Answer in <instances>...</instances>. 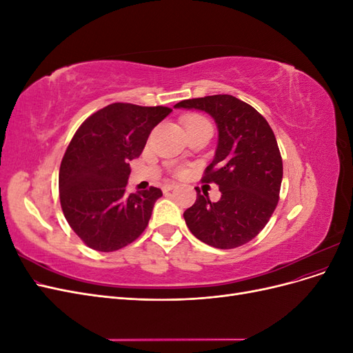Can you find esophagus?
Masks as SVG:
<instances>
[{"mask_svg":"<svg viewBox=\"0 0 353 353\" xmlns=\"http://www.w3.org/2000/svg\"><path fill=\"white\" fill-rule=\"evenodd\" d=\"M176 187H178V185L174 184V183H172V184H165V185H163V191H165V193H168V191L174 190V188H176Z\"/></svg>","mask_w":353,"mask_h":353,"instance_id":"34e87169","label":"esophagus"}]
</instances>
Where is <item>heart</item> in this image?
I'll list each match as a JSON object with an SVG mask.
<instances>
[{
    "mask_svg": "<svg viewBox=\"0 0 353 353\" xmlns=\"http://www.w3.org/2000/svg\"><path fill=\"white\" fill-rule=\"evenodd\" d=\"M199 122H208L205 117H201V116H197V114H193V116H188L187 119H185V126L187 125H191V123H199Z\"/></svg>",
    "mask_w": 353,
    "mask_h": 353,
    "instance_id": "b5f03b06",
    "label": "heart"
}]
</instances>
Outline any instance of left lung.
<instances>
[{"label":"left lung","mask_w":353,"mask_h":353,"mask_svg":"<svg viewBox=\"0 0 353 353\" xmlns=\"http://www.w3.org/2000/svg\"><path fill=\"white\" fill-rule=\"evenodd\" d=\"M175 109L201 110L218 128L215 157L203 183H215L221 199L213 203L197 191L184 212L190 231L216 249H234L254 239L276 208L283 181V160L265 117L232 95L218 94L179 101Z\"/></svg>","instance_id":"left-lung-1"}]
</instances>
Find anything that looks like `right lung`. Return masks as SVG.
I'll return each mask as SVG.
<instances>
[{
  "label": "right lung",
  "mask_w": 353,
  "mask_h": 353,
  "mask_svg": "<svg viewBox=\"0 0 353 353\" xmlns=\"http://www.w3.org/2000/svg\"><path fill=\"white\" fill-rule=\"evenodd\" d=\"M172 112L113 103L73 135L59 172L60 203L77 236L99 252H114L141 236L162 197L150 187L128 194L130 162L140 157L153 128Z\"/></svg>",
  "instance_id": "1"
}]
</instances>
